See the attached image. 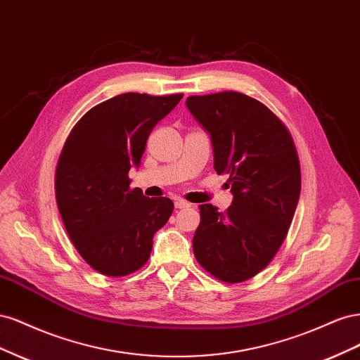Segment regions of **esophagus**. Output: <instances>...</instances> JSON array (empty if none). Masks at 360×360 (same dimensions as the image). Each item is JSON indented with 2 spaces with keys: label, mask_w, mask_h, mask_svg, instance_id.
I'll return each instance as SVG.
<instances>
[{
  "label": "esophagus",
  "mask_w": 360,
  "mask_h": 360,
  "mask_svg": "<svg viewBox=\"0 0 360 360\" xmlns=\"http://www.w3.org/2000/svg\"><path fill=\"white\" fill-rule=\"evenodd\" d=\"M174 205H176V209H188V207H191V204L188 202V201H184V200H176L174 201Z\"/></svg>",
  "instance_id": "34e87169"
}]
</instances>
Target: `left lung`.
Wrapping results in <instances>:
<instances>
[{"mask_svg":"<svg viewBox=\"0 0 360 360\" xmlns=\"http://www.w3.org/2000/svg\"><path fill=\"white\" fill-rule=\"evenodd\" d=\"M186 106L210 134L214 171L234 195L222 213L201 204L193 254L216 279L237 284L263 270L284 243L300 195V163L285 124L237 91L191 96Z\"/></svg>","mask_w":360,"mask_h":360,"instance_id":"left-lung-1","label":"left lung"}]
</instances>
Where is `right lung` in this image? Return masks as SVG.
<instances>
[{
	"mask_svg": "<svg viewBox=\"0 0 360 360\" xmlns=\"http://www.w3.org/2000/svg\"><path fill=\"white\" fill-rule=\"evenodd\" d=\"M183 94H118L93 106L73 126L56 171V198L73 246L99 274L120 278L143 267L153 236L174 210L169 198L130 188L158 122Z\"/></svg>",
	"mask_w": 360,
	"mask_h": 360,
	"instance_id": "add662e5",
	"label": "right lung"
}]
</instances>
